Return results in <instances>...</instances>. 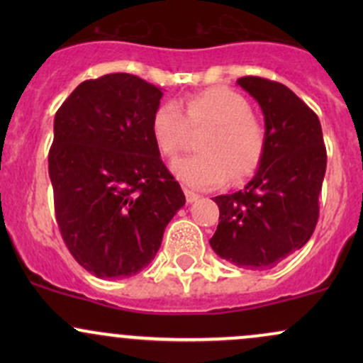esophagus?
<instances>
[{"label": "esophagus", "instance_id": "esophagus-1", "mask_svg": "<svg viewBox=\"0 0 363 363\" xmlns=\"http://www.w3.org/2000/svg\"><path fill=\"white\" fill-rule=\"evenodd\" d=\"M184 193H186V201H187V203H189V205H191V203L198 201V199H199V194H196V193H193V191L186 189V191H184Z\"/></svg>", "mask_w": 363, "mask_h": 363}]
</instances>
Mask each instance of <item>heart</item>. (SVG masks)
<instances>
[{
    "label": "heart",
    "instance_id": "1",
    "mask_svg": "<svg viewBox=\"0 0 363 363\" xmlns=\"http://www.w3.org/2000/svg\"><path fill=\"white\" fill-rule=\"evenodd\" d=\"M186 116L176 102H164L152 116V136L158 152L174 158L186 148L191 129H205L198 138V155L172 165L179 181L193 189H211L230 176L239 182L259 165L266 148L264 126L252 116L244 95L227 86L194 91L182 101Z\"/></svg>",
    "mask_w": 363,
    "mask_h": 363
}]
</instances>
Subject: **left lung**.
Instances as JSON below:
<instances>
[{"instance_id":"left-lung-1","label":"left lung","mask_w":363,"mask_h":363,"mask_svg":"<svg viewBox=\"0 0 363 363\" xmlns=\"http://www.w3.org/2000/svg\"><path fill=\"white\" fill-rule=\"evenodd\" d=\"M259 104L266 148L244 189L215 196L220 222L211 249L244 269H269L303 247L319 216L326 147L318 116L289 86L259 77L237 80Z\"/></svg>"}]
</instances>
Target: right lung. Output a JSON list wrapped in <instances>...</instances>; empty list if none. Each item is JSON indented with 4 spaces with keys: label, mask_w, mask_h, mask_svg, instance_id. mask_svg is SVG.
Instances as JSON below:
<instances>
[{
    "label": "right lung",
    "mask_w": 363,
    "mask_h": 363,
    "mask_svg": "<svg viewBox=\"0 0 363 363\" xmlns=\"http://www.w3.org/2000/svg\"><path fill=\"white\" fill-rule=\"evenodd\" d=\"M162 95L135 74H104L80 83L54 118L56 220L74 259L97 278L148 266L186 203L150 128Z\"/></svg>",
    "instance_id": "1"
}]
</instances>
